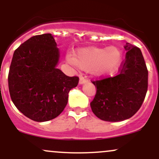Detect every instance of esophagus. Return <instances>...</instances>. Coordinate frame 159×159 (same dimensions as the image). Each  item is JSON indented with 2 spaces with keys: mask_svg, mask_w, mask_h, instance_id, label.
<instances>
[{
  "mask_svg": "<svg viewBox=\"0 0 159 159\" xmlns=\"http://www.w3.org/2000/svg\"><path fill=\"white\" fill-rule=\"evenodd\" d=\"M88 81V80H87V78L85 77H83V76H80V79H79V84H84V83H87V82Z\"/></svg>",
  "mask_w": 159,
  "mask_h": 159,
  "instance_id": "obj_1",
  "label": "esophagus"
}]
</instances>
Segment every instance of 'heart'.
<instances>
[{
  "label": "heart",
  "instance_id": "1",
  "mask_svg": "<svg viewBox=\"0 0 159 159\" xmlns=\"http://www.w3.org/2000/svg\"><path fill=\"white\" fill-rule=\"evenodd\" d=\"M66 58L74 66L90 71L96 75H104L113 73L117 69L122 55L119 49L114 47L107 49L90 47L79 49L75 56L68 54Z\"/></svg>",
  "mask_w": 159,
  "mask_h": 159
}]
</instances>
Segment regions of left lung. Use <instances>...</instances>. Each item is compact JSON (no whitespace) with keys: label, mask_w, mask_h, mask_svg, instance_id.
<instances>
[{"label":"left lung","mask_w":159,"mask_h":159,"mask_svg":"<svg viewBox=\"0 0 159 159\" xmlns=\"http://www.w3.org/2000/svg\"><path fill=\"white\" fill-rule=\"evenodd\" d=\"M125 58L120 74L93 81L96 93L90 107L99 119L119 122L129 119L143 104L148 88V70L139 48L130 43L124 46Z\"/></svg>","instance_id":"1"}]
</instances>
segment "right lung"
<instances>
[{
	"instance_id": "add662e5",
	"label": "right lung",
	"mask_w": 159,
	"mask_h": 159,
	"mask_svg": "<svg viewBox=\"0 0 159 159\" xmlns=\"http://www.w3.org/2000/svg\"><path fill=\"white\" fill-rule=\"evenodd\" d=\"M59 50L51 34L30 37L16 48L8 75L10 97L30 120L45 122L59 116L68 102L78 76L69 77L56 68Z\"/></svg>"
}]
</instances>
